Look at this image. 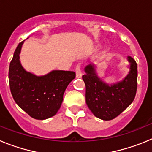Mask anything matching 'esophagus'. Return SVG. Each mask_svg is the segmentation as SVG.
I'll list each match as a JSON object with an SVG mask.
<instances>
[{
    "label": "esophagus",
    "mask_w": 152,
    "mask_h": 152,
    "mask_svg": "<svg viewBox=\"0 0 152 152\" xmlns=\"http://www.w3.org/2000/svg\"><path fill=\"white\" fill-rule=\"evenodd\" d=\"M75 72H76V77L80 78L82 77V72H81V66L80 64H77L75 68Z\"/></svg>",
    "instance_id": "obj_1"
}]
</instances>
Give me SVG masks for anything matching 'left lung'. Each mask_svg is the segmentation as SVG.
Wrapping results in <instances>:
<instances>
[{
	"label": "left lung",
	"mask_w": 152,
	"mask_h": 152,
	"mask_svg": "<svg viewBox=\"0 0 152 152\" xmlns=\"http://www.w3.org/2000/svg\"><path fill=\"white\" fill-rule=\"evenodd\" d=\"M130 72L121 82L108 86L98 78L93 65L86 67L82 76L86 87V103L95 116L111 120L118 116L132 103L137 91V64L129 57Z\"/></svg>",
	"instance_id": "left-lung-1"
}]
</instances>
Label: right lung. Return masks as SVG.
Wrapping results in <instances>:
<instances>
[{"instance_id": "right-lung-1", "label": "right lung", "mask_w": 152, "mask_h": 152, "mask_svg": "<svg viewBox=\"0 0 152 152\" xmlns=\"http://www.w3.org/2000/svg\"><path fill=\"white\" fill-rule=\"evenodd\" d=\"M23 41L17 45L9 68V84L13 100L28 115L36 119L55 116L61 107L63 95L75 72L53 71L37 77L26 72L20 62V52Z\"/></svg>"}]
</instances>
